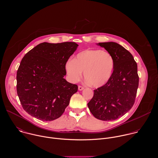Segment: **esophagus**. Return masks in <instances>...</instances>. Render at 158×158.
Segmentation results:
<instances>
[{"label":"esophagus","mask_w":158,"mask_h":158,"mask_svg":"<svg viewBox=\"0 0 158 158\" xmlns=\"http://www.w3.org/2000/svg\"><path fill=\"white\" fill-rule=\"evenodd\" d=\"M78 89L79 90V91H82V90L84 89V87L82 86H81V85H79L78 86Z\"/></svg>","instance_id":"34e87169"}]
</instances>
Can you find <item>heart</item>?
Returning a JSON list of instances; mask_svg holds the SVG:
<instances>
[{"label": "heart", "instance_id": "obj_1", "mask_svg": "<svg viewBox=\"0 0 158 158\" xmlns=\"http://www.w3.org/2000/svg\"><path fill=\"white\" fill-rule=\"evenodd\" d=\"M114 60L112 55L99 49H87L78 53L74 60H67L65 69L69 79L77 82L84 72V78L93 87L106 84L113 73Z\"/></svg>", "mask_w": 158, "mask_h": 158}]
</instances>
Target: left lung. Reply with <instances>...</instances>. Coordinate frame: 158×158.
I'll list each match as a JSON object with an SVG mask.
<instances>
[{
  "label": "left lung",
  "mask_w": 158,
  "mask_h": 158,
  "mask_svg": "<svg viewBox=\"0 0 158 158\" xmlns=\"http://www.w3.org/2000/svg\"><path fill=\"white\" fill-rule=\"evenodd\" d=\"M114 60L109 81L94 90L87 104L93 115L102 121H113L124 115L133 106L139 85L138 65L132 54L116 42H100Z\"/></svg>",
  "instance_id": "obj_1"
}]
</instances>
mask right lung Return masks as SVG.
<instances>
[{"label":"right lung","instance_id":"obj_1","mask_svg":"<svg viewBox=\"0 0 158 158\" xmlns=\"http://www.w3.org/2000/svg\"><path fill=\"white\" fill-rule=\"evenodd\" d=\"M77 47L73 42H43L22 58L17 72V93L29 114L51 121L63 114L78 89L64 78L65 63Z\"/></svg>","mask_w":158,"mask_h":158}]
</instances>
